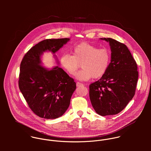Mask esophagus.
<instances>
[{
	"label": "esophagus",
	"mask_w": 151,
	"mask_h": 151,
	"mask_svg": "<svg viewBox=\"0 0 151 151\" xmlns=\"http://www.w3.org/2000/svg\"><path fill=\"white\" fill-rule=\"evenodd\" d=\"M76 86H84V85H83V84H82V83H81L77 82V83H76Z\"/></svg>",
	"instance_id": "1"
}]
</instances>
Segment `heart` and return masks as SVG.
<instances>
[{
	"instance_id": "obj_1",
	"label": "heart",
	"mask_w": 151,
	"mask_h": 151,
	"mask_svg": "<svg viewBox=\"0 0 151 151\" xmlns=\"http://www.w3.org/2000/svg\"><path fill=\"white\" fill-rule=\"evenodd\" d=\"M73 55L63 54L60 57V64L70 76H74L81 64L82 70L76 77L80 81H88L91 78H99L107 71L111 60V52L106 47L83 42L76 46Z\"/></svg>"
}]
</instances>
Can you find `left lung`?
<instances>
[{
  "label": "left lung",
  "instance_id": "left-lung-1",
  "mask_svg": "<svg viewBox=\"0 0 151 151\" xmlns=\"http://www.w3.org/2000/svg\"><path fill=\"white\" fill-rule=\"evenodd\" d=\"M111 62L106 73L89 85V98L95 111L114 115L126 107L134 97L138 78L137 65L126 45L110 38Z\"/></svg>",
  "mask_w": 151,
  "mask_h": 151
}]
</instances>
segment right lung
Instances as JSON below:
<instances>
[{
  "mask_svg": "<svg viewBox=\"0 0 151 151\" xmlns=\"http://www.w3.org/2000/svg\"><path fill=\"white\" fill-rule=\"evenodd\" d=\"M69 38L47 39L32 47L24 55L20 68L19 86L28 106L38 116L55 119L62 116L70 104L76 84L59 66L49 70L42 67L41 56L56 53Z\"/></svg>",
  "mask_w": 151,
  "mask_h": 151,
  "instance_id": "1",
  "label": "right lung"
}]
</instances>
